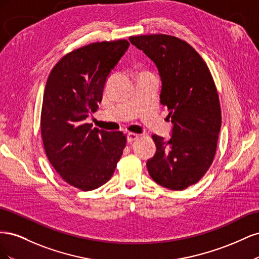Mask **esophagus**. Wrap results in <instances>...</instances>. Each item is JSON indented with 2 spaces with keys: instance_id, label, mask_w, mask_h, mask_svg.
<instances>
[{
  "instance_id": "34e87169",
  "label": "esophagus",
  "mask_w": 259,
  "mask_h": 259,
  "mask_svg": "<svg viewBox=\"0 0 259 259\" xmlns=\"http://www.w3.org/2000/svg\"><path fill=\"white\" fill-rule=\"evenodd\" d=\"M138 137H139V135L136 134V133H128V134H127V142L133 143L134 140L138 139Z\"/></svg>"
}]
</instances>
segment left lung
<instances>
[{
    "label": "left lung",
    "mask_w": 259,
    "mask_h": 259,
    "mask_svg": "<svg viewBox=\"0 0 259 259\" xmlns=\"http://www.w3.org/2000/svg\"><path fill=\"white\" fill-rule=\"evenodd\" d=\"M158 68L160 100L173 123L171 137L152 135L155 154L147 161L149 175L170 190L197 184L213 163L222 111L216 86L205 61L191 45L166 34L131 36Z\"/></svg>",
    "instance_id": "obj_1"
}]
</instances>
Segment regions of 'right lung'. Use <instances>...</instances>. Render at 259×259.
I'll use <instances>...</instances> for the list:
<instances>
[{
  "instance_id": "1",
  "label": "right lung",
  "mask_w": 259,
  "mask_h": 259,
  "mask_svg": "<svg viewBox=\"0 0 259 259\" xmlns=\"http://www.w3.org/2000/svg\"><path fill=\"white\" fill-rule=\"evenodd\" d=\"M126 40L85 45L62 57L49 75L41 134L49 161L62 179L83 191L106 184L126 144L122 132L92 128L111 70L127 51Z\"/></svg>"
}]
</instances>
